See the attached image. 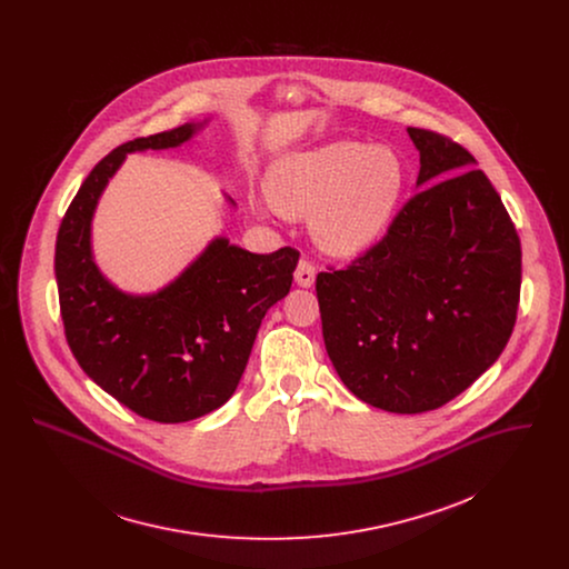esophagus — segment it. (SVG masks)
Here are the masks:
<instances>
[{"instance_id": "esophagus-1", "label": "esophagus", "mask_w": 569, "mask_h": 569, "mask_svg": "<svg viewBox=\"0 0 569 569\" xmlns=\"http://www.w3.org/2000/svg\"><path fill=\"white\" fill-rule=\"evenodd\" d=\"M316 273H318L316 264H313L309 258H302V260L298 262V267H296V282H298L300 287L309 289V287H313V282H316Z\"/></svg>"}]
</instances>
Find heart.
I'll return each instance as SVG.
<instances>
[{"label":"heart","instance_id":"b5f03b06","mask_svg":"<svg viewBox=\"0 0 569 569\" xmlns=\"http://www.w3.org/2000/svg\"><path fill=\"white\" fill-rule=\"evenodd\" d=\"M403 181L392 149L341 140L280 158L269 170L267 194L284 217H311V234L325 251L352 256L383 232Z\"/></svg>","mask_w":569,"mask_h":569}]
</instances>
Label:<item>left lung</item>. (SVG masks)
<instances>
[{
  "mask_svg": "<svg viewBox=\"0 0 569 569\" xmlns=\"http://www.w3.org/2000/svg\"><path fill=\"white\" fill-rule=\"evenodd\" d=\"M418 192L388 234L316 280L326 352L363 403L420 413L449 403L497 361L517 320L521 243L476 158L407 127Z\"/></svg>",
  "mask_w": 569,
  "mask_h": 569,
  "instance_id": "obj_1",
  "label": "left lung"
}]
</instances>
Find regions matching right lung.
<instances>
[{
  "instance_id": "obj_1",
  "label": "right lung",
  "mask_w": 569,
  "mask_h": 569,
  "mask_svg": "<svg viewBox=\"0 0 569 569\" xmlns=\"http://www.w3.org/2000/svg\"><path fill=\"white\" fill-rule=\"evenodd\" d=\"M206 124L186 122L113 149L82 181L57 237L61 318L79 366L118 403L156 422H186L230 401L260 322L289 293L300 258L291 247L251 253L217 237L156 293H127L102 276L91 221L109 179L129 153L181 147Z\"/></svg>"
}]
</instances>
